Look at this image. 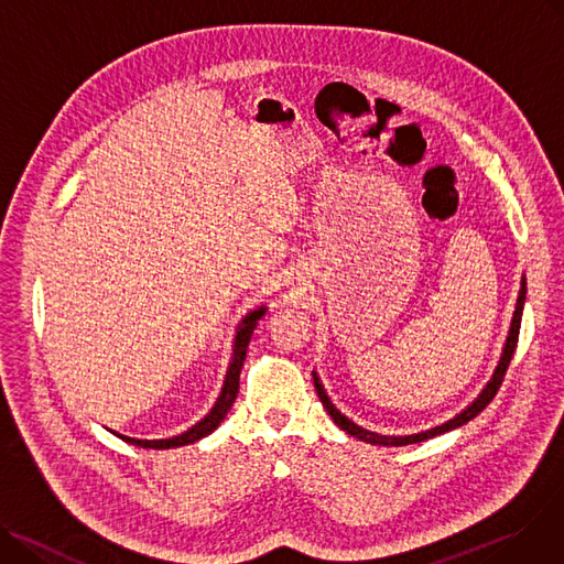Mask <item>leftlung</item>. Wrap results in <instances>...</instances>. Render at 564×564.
Here are the masks:
<instances>
[{"label":"left lung","instance_id":"obj_1","mask_svg":"<svg viewBox=\"0 0 564 564\" xmlns=\"http://www.w3.org/2000/svg\"><path fill=\"white\" fill-rule=\"evenodd\" d=\"M523 301H525V278L521 280V289H519V297H517L514 316H512V323H510V333H508V339H506L503 355H501V359H499V367H496L491 380L485 384V389L480 391L478 399H476L467 410H462L459 414H455L453 419H448L446 423L435 425V427H430V430H423V433L403 435V437L371 433V430L352 423L348 416H344V414L333 405V401L327 399V393H325V389H323V384H321L316 371H312V376H314V387H316V393H318V399H321L323 408L327 410L329 416H333V421L344 430V433H348L350 437H357V440H361V442H367V444H376V446H408V444H419V442H425V440H433V437H437V435H442V433H448V430H455V427H459V425H465L467 421H471L474 416H478V414L491 403V399L496 395V391H499V387H501V382H503V378H506V371H508V367H510V359H512V355H514L517 339H519Z\"/></svg>","mask_w":564,"mask_h":564}]
</instances>
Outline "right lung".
Segmentation results:
<instances>
[{"instance_id":"1","label":"right lung","mask_w":564,"mask_h":564,"mask_svg":"<svg viewBox=\"0 0 564 564\" xmlns=\"http://www.w3.org/2000/svg\"><path fill=\"white\" fill-rule=\"evenodd\" d=\"M263 314H267V307H259L241 321V325L237 329V337H235V352H231V361H229V369L225 373L220 395H218L214 408L209 410V414L205 419H200L193 427H188L186 433H182L177 437H171V440H134V437H124V435H118V433H113V435H118L127 444H134V446H141V448H177V446H186V444H193L197 440L212 435L214 430L220 425V421L227 416L231 403L237 401L239 378H241L243 359H246V352H248V344H250V337H252L254 327H257V321Z\"/></svg>"}]
</instances>
